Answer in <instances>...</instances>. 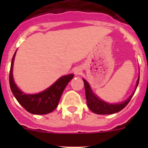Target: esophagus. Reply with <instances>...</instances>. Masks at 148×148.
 <instances>
[{
    "instance_id": "obj_1",
    "label": "esophagus",
    "mask_w": 148,
    "mask_h": 148,
    "mask_svg": "<svg viewBox=\"0 0 148 148\" xmlns=\"http://www.w3.org/2000/svg\"><path fill=\"white\" fill-rule=\"evenodd\" d=\"M74 73H75V75H80L82 73V70L81 67H76L74 70Z\"/></svg>"
}]
</instances>
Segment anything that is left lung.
Masks as SVG:
<instances>
[{
  "mask_svg": "<svg viewBox=\"0 0 148 148\" xmlns=\"http://www.w3.org/2000/svg\"><path fill=\"white\" fill-rule=\"evenodd\" d=\"M83 81L84 83L87 106H88L89 109L90 110L93 112V113H96V114H113V113H118L127 105L128 103L130 102V101L131 100L133 95L135 93V92H133L130 97L128 98L127 100L121 103V104H110L109 103H107L104 101L101 100L99 98L95 95V94L92 92V90L90 88L89 84L84 79H83ZM138 82H139V78H138V81H137L136 87L138 84Z\"/></svg>",
  "mask_w": 148,
  "mask_h": 148,
  "instance_id": "left-lung-1",
  "label": "left lung"
}]
</instances>
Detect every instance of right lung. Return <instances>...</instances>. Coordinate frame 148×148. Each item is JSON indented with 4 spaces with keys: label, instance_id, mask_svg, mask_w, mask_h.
<instances>
[{
    "label": "right lung",
    "instance_id": "1",
    "mask_svg": "<svg viewBox=\"0 0 148 148\" xmlns=\"http://www.w3.org/2000/svg\"><path fill=\"white\" fill-rule=\"evenodd\" d=\"M15 53L12 59L10 71V88L15 99L26 110L32 114L44 115L53 112L58 107L60 98L67 84L73 78V75L70 74L61 77L50 87L40 93L35 95L23 93L17 87L13 80L12 66Z\"/></svg>",
    "mask_w": 148,
    "mask_h": 148
}]
</instances>
